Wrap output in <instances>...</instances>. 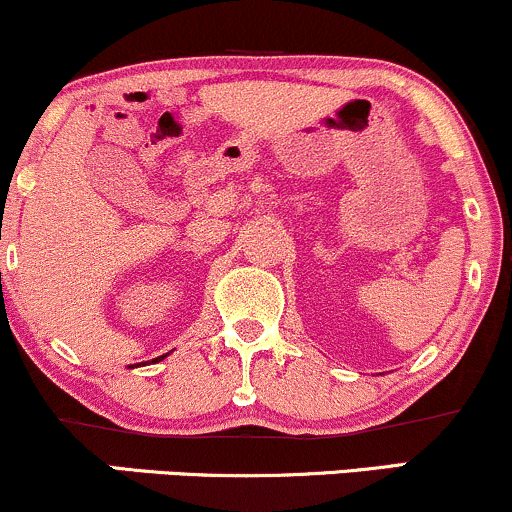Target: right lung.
Wrapping results in <instances>:
<instances>
[{
  "instance_id": "right-lung-1",
  "label": "right lung",
  "mask_w": 512,
  "mask_h": 512,
  "mask_svg": "<svg viewBox=\"0 0 512 512\" xmlns=\"http://www.w3.org/2000/svg\"><path fill=\"white\" fill-rule=\"evenodd\" d=\"M161 358H163V356H161ZM156 361H158V358H154V363H156Z\"/></svg>"
}]
</instances>
